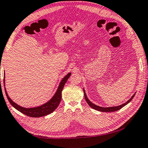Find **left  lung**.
<instances>
[{
	"label": "left lung",
	"instance_id": "obj_1",
	"mask_svg": "<svg viewBox=\"0 0 148 148\" xmlns=\"http://www.w3.org/2000/svg\"><path fill=\"white\" fill-rule=\"evenodd\" d=\"M83 91H84V97H85V99H86V102L88 104L90 105V107H91L92 108H94V109L95 110H99V111H101V112H114V111H117L118 110L121 109V108L123 107L124 106H125L126 105H127L128 103L131 101L133 99V98L134 97V95H135V94H134L133 96L131 97V98L130 99H129L127 101L126 103H123V104L121 105H119V106H117V107H99V106H97L96 105L94 104V103H92L88 99V97L86 96V92H85V90L84 89H83Z\"/></svg>",
	"mask_w": 148,
	"mask_h": 148
}]
</instances>
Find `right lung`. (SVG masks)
<instances>
[{"mask_svg": "<svg viewBox=\"0 0 148 148\" xmlns=\"http://www.w3.org/2000/svg\"><path fill=\"white\" fill-rule=\"evenodd\" d=\"M71 75V73H69L67 75L63 78L62 80L60 83L58 89L56 90V92L55 94L54 95V96L52 97L51 100H49L47 103H45L43 105L40 106V107H34V108H27L21 107V106L18 105L16 103H14L13 101L10 99V97L8 95L6 88L5 89V92H6V95L7 96L9 102L10 103L13 107H14L15 109L19 110L24 114L27 115L28 116H30V117H34V118H39L41 117V116H46L47 114H49L54 111V110L58 107L60 103V101L62 99V91L64 88V86L66 82H67V79H69V77Z\"/></svg>", "mask_w": 148, "mask_h": 148, "instance_id": "right-lung-1", "label": "right lung"}]
</instances>
